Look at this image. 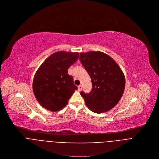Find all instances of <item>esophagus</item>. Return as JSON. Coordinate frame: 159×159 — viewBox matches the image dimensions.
Here are the masks:
<instances>
[{"instance_id": "1", "label": "esophagus", "mask_w": 159, "mask_h": 159, "mask_svg": "<svg viewBox=\"0 0 159 159\" xmlns=\"http://www.w3.org/2000/svg\"><path fill=\"white\" fill-rule=\"evenodd\" d=\"M78 90H79V91H80L82 90V86L81 85H79L78 86Z\"/></svg>"}]
</instances>
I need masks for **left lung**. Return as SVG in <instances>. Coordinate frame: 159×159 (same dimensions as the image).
Instances as JSON below:
<instances>
[{
	"instance_id": "obj_1",
	"label": "left lung",
	"mask_w": 159,
	"mask_h": 159,
	"mask_svg": "<svg viewBox=\"0 0 159 159\" xmlns=\"http://www.w3.org/2000/svg\"><path fill=\"white\" fill-rule=\"evenodd\" d=\"M79 59L92 82L89 93L80 92L87 107L96 113L111 110L119 102L125 90V79L121 68L102 52L80 53Z\"/></svg>"
}]
</instances>
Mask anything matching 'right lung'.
<instances>
[{"mask_svg":"<svg viewBox=\"0 0 159 159\" xmlns=\"http://www.w3.org/2000/svg\"><path fill=\"white\" fill-rule=\"evenodd\" d=\"M79 56L77 52H57L49 56L38 70L33 88L37 100L44 108L52 112L60 111L77 89L68 70Z\"/></svg>","mask_w":159,"mask_h":159,"instance_id":"1","label":"right lung"}]
</instances>
